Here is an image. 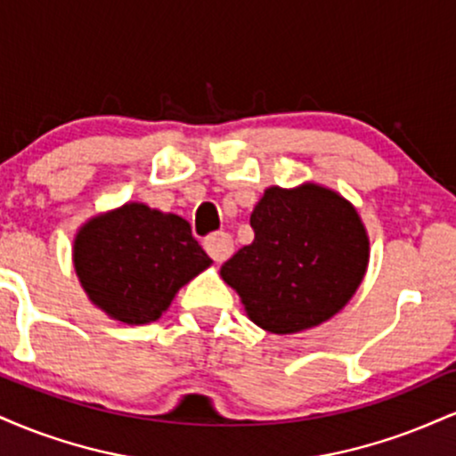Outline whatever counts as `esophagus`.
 <instances>
[{
    "label": "esophagus",
    "mask_w": 456,
    "mask_h": 456,
    "mask_svg": "<svg viewBox=\"0 0 456 456\" xmlns=\"http://www.w3.org/2000/svg\"><path fill=\"white\" fill-rule=\"evenodd\" d=\"M203 248L208 250V255H210L214 261L223 264V261H227L229 257H232L233 240H232V235L224 233V232L210 233L206 240H203Z\"/></svg>",
    "instance_id": "1"
}]
</instances>
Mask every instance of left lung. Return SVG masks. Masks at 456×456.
I'll use <instances>...</instances> for the list:
<instances>
[{
    "mask_svg": "<svg viewBox=\"0 0 456 456\" xmlns=\"http://www.w3.org/2000/svg\"><path fill=\"white\" fill-rule=\"evenodd\" d=\"M255 240L221 268L246 315L272 334L328 322L369 265V235L347 199L313 182L265 188L250 214Z\"/></svg>",
    "mask_w": 456,
    "mask_h": 456,
    "instance_id": "left-lung-1",
    "label": "left lung"
}]
</instances>
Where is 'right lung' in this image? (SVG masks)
<instances>
[{
  "label": "right lung",
  "instance_id": "1",
  "mask_svg": "<svg viewBox=\"0 0 456 456\" xmlns=\"http://www.w3.org/2000/svg\"><path fill=\"white\" fill-rule=\"evenodd\" d=\"M72 261L94 305L130 326L156 322L180 287L212 264L184 218L145 203L90 218L78 229Z\"/></svg>",
  "mask_w": 456,
  "mask_h": 456
}]
</instances>
